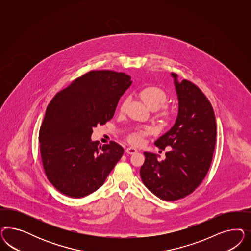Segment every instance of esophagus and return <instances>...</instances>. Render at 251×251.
Here are the masks:
<instances>
[{
    "mask_svg": "<svg viewBox=\"0 0 251 251\" xmlns=\"http://www.w3.org/2000/svg\"><path fill=\"white\" fill-rule=\"evenodd\" d=\"M137 152H138V151H137V149H135L134 147H128V148L126 149V152L129 153V154H134V153H136Z\"/></svg>",
    "mask_w": 251,
    "mask_h": 251,
    "instance_id": "34e87169",
    "label": "esophagus"
}]
</instances>
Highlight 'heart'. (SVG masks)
Wrapping results in <instances>:
<instances>
[{
	"label": "heart",
	"mask_w": 251,
	"mask_h": 251,
	"mask_svg": "<svg viewBox=\"0 0 251 251\" xmlns=\"http://www.w3.org/2000/svg\"><path fill=\"white\" fill-rule=\"evenodd\" d=\"M139 97L150 109H155V111L157 112V116L167 117L168 115L167 109L161 106L167 101V94L159 87L152 86V85L146 86L140 91ZM125 106H126V102H123L121 106V111L124 110ZM147 133H148L147 129L137 130L129 136V142L133 145H140L143 141V137L146 135Z\"/></svg>",
	"instance_id": "b5f03b06"
}]
</instances>
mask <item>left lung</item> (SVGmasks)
<instances>
[{
    "label": "left lung",
    "mask_w": 251,
    "mask_h": 251,
    "mask_svg": "<svg viewBox=\"0 0 251 251\" xmlns=\"http://www.w3.org/2000/svg\"><path fill=\"white\" fill-rule=\"evenodd\" d=\"M178 101L175 124L155 142L166 147V159L145 152L140 175L145 187L164 201L188 196L205 177L213 159L216 142V122L213 106L204 94L187 80L178 81L171 73Z\"/></svg>",
    "instance_id": "8db88e82"
}]
</instances>
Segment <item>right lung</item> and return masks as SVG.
I'll use <instances>...</instances> for the list:
<instances>
[{
  "label": "right lung",
  "mask_w": 251,
  "mask_h": 251,
  "mask_svg": "<svg viewBox=\"0 0 251 251\" xmlns=\"http://www.w3.org/2000/svg\"><path fill=\"white\" fill-rule=\"evenodd\" d=\"M131 83L123 73L91 71L58 92L47 106L38 137L41 158L48 179L62 194L82 198L95 192L122 158V146H101L91 135L113 118Z\"/></svg>",
  "instance_id": "1"
}]
</instances>
